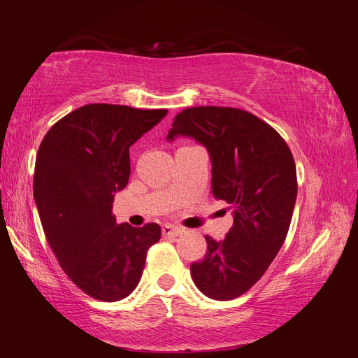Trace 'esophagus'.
I'll list each match as a JSON object with an SVG mask.
<instances>
[{
  "label": "esophagus",
  "mask_w": 358,
  "mask_h": 358,
  "mask_svg": "<svg viewBox=\"0 0 358 358\" xmlns=\"http://www.w3.org/2000/svg\"><path fill=\"white\" fill-rule=\"evenodd\" d=\"M162 236H179L183 233V229H180V227H176V225H171V224H164L162 225Z\"/></svg>",
  "instance_id": "34e87169"
}]
</instances>
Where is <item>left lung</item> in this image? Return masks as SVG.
I'll use <instances>...</instances> for the list:
<instances>
[{"instance_id": "8db88e82", "label": "left lung", "mask_w": 358, "mask_h": 358, "mask_svg": "<svg viewBox=\"0 0 358 358\" xmlns=\"http://www.w3.org/2000/svg\"><path fill=\"white\" fill-rule=\"evenodd\" d=\"M194 137L209 150L212 192L233 209L222 241L191 264L194 284L210 299L231 300L258 282L285 242L297 197L296 162L263 119L236 107L199 106L175 116L167 138Z\"/></svg>"}]
</instances>
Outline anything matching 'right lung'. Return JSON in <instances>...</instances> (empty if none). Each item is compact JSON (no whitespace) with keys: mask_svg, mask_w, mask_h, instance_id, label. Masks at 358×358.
Listing matches in <instances>:
<instances>
[{"mask_svg":"<svg viewBox=\"0 0 358 358\" xmlns=\"http://www.w3.org/2000/svg\"><path fill=\"white\" fill-rule=\"evenodd\" d=\"M166 115L86 104L53 124L40 143L34 200L43 230L64 273L96 300L131 294L148 249L161 237L155 222L116 224L112 208L131 173L129 146Z\"/></svg>","mask_w":358,"mask_h":358,"instance_id":"1","label":"right lung"}]
</instances>
